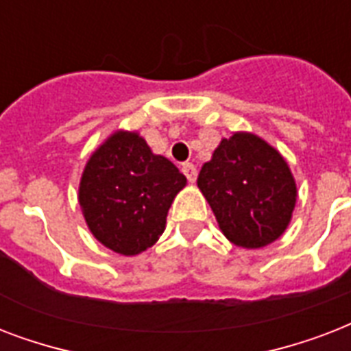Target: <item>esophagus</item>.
I'll list each match as a JSON object with an SVG mask.
<instances>
[{
    "instance_id": "34e87169",
    "label": "esophagus",
    "mask_w": 351,
    "mask_h": 351,
    "mask_svg": "<svg viewBox=\"0 0 351 351\" xmlns=\"http://www.w3.org/2000/svg\"><path fill=\"white\" fill-rule=\"evenodd\" d=\"M182 173L186 175V178L191 182V184L197 180V167H195L191 162H186V164H182Z\"/></svg>"
}]
</instances>
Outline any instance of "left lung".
<instances>
[{"label": "left lung", "instance_id": "obj_1", "mask_svg": "<svg viewBox=\"0 0 351 351\" xmlns=\"http://www.w3.org/2000/svg\"><path fill=\"white\" fill-rule=\"evenodd\" d=\"M197 184L220 231L239 247L271 244L291 222L297 202L291 169L277 149L253 132L222 138Z\"/></svg>", "mask_w": 351, "mask_h": 351}]
</instances>
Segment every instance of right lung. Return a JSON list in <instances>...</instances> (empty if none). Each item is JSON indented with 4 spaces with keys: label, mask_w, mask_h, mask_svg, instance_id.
<instances>
[{
    "label": "right lung",
    "mask_w": 351,
    "mask_h": 351,
    "mask_svg": "<svg viewBox=\"0 0 351 351\" xmlns=\"http://www.w3.org/2000/svg\"><path fill=\"white\" fill-rule=\"evenodd\" d=\"M186 184L178 167L154 154L136 131L120 129L87 160L78 202L100 244L134 256L164 233L167 211Z\"/></svg>",
    "instance_id": "right-lung-1"
}]
</instances>
